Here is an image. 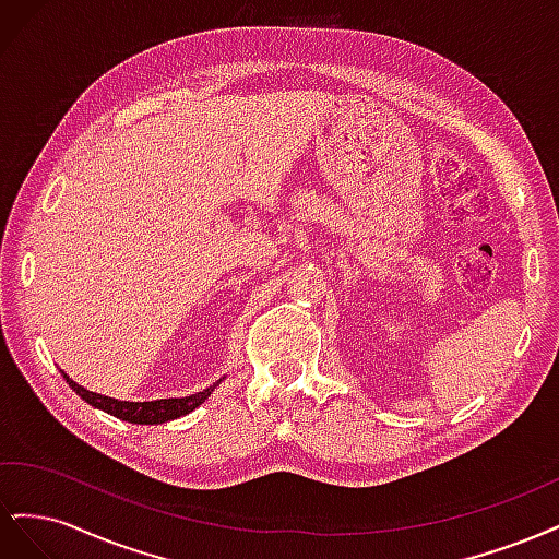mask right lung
I'll return each instance as SVG.
<instances>
[{
    "instance_id": "add662e5",
    "label": "right lung",
    "mask_w": 559,
    "mask_h": 559,
    "mask_svg": "<svg viewBox=\"0 0 559 559\" xmlns=\"http://www.w3.org/2000/svg\"><path fill=\"white\" fill-rule=\"evenodd\" d=\"M62 378L83 401L93 405V408L105 411L107 415H114V417L123 419V421H130V425H163V421H170V419L189 415L198 408L200 403H205L212 396L214 389L218 386V382L224 380V378H218L207 389H202V392H195V394H189V396L158 399V401H118V399H111V396L88 392L86 386L76 384L67 373H62Z\"/></svg>"
}]
</instances>
